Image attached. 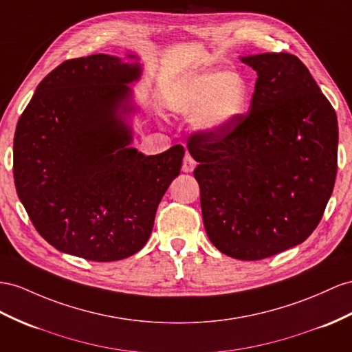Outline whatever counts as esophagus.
I'll list each match as a JSON object with an SVG mask.
<instances>
[{"label":"esophagus","mask_w":352,"mask_h":352,"mask_svg":"<svg viewBox=\"0 0 352 352\" xmlns=\"http://www.w3.org/2000/svg\"><path fill=\"white\" fill-rule=\"evenodd\" d=\"M196 166V162L190 155H186L183 160V173H192Z\"/></svg>","instance_id":"1"}]
</instances>
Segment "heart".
I'll list each match as a JSON object with an SVG mask.
<instances>
[{"mask_svg":"<svg viewBox=\"0 0 352 352\" xmlns=\"http://www.w3.org/2000/svg\"><path fill=\"white\" fill-rule=\"evenodd\" d=\"M250 87L238 73L211 71L187 80L168 99L173 113L193 116L197 131L215 133L226 129L244 114Z\"/></svg>","mask_w":352,"mask_h":352,"instance_id":"obj_1","label":"heart"}]
</instances>
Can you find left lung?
<instances>
[{
    "mask_svg": "<svg viewBox=\"0 0 352 352\" xmlns=\"http://www.w3.org/2000/svg\"><path fill=\"white\" fill-rule=\"evenodd\" d=\"M239 59L257 73L250 111L187 147L210 241L233 258L262 260L318 226L336 179L338 117L297 56Z\"/></svg>",
    "mask_w": 352,
    "mask_h": 352,
    "instance_id": "1",
    "label": "left lung"
}]
</instances>
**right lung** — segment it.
<instances>
[{"label": "right lung", "mask_w": 352, "mask_h": 352, "mask_svg": "<svg viewBox=\"0 0 352 352\" xmlns=\"http://www.w3.org/2000/svg\"><path fill=\"white\" fill-rule=\"evenodd\" d=\"M65 60L41 80L16 126V192L40 235L94 262L129 257L147 244L157 206L182 169L184 147L155 156L135 147L140 113L131 85L140 58Z\"/></svg>", "instance_id": "1"}]
</instances>
